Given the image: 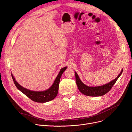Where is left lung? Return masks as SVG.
Returning a JSON list of instances; mask_svg holds the SVG:
<instances>
[{"instance_id": "obj_1", "label": "left lung", "mask_w": 132, "mask_h": 132, "mask_svg": "<svg viewBox=\"0 0 132 132\" xmlns=\"http://www.w3.org/2000/svg\"><path fill=\"white\" fill-rule=\"evenodd\" d=\"M123 70V69H122L121 73H119L118 76L115 79L112 80L111 82L106 84L102 86H95V87L88 86L84 84L80 79L76 71H75L76 82L77 87L79 90V91L84 95L88 96H93V97L101 96H103L106 94L111 90V89L115 84V83L116 82L118 78L122 75Z\"/></svg>"}]
</instances>
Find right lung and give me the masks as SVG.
<instances>
[{"label":"right lung","instance_id":"add662e5","mask_svg":"<svg viewBox=\"0 0 132 132\" xmlns=\"http://www.w3.org/2000/svg\"><path fill=\"white\" fill-rule=\"evenodd\" d=\"M67 68V67H65L61 69L53 85L48 89L44 91H33L23 87L16 80L13 74H11L15 86L20 92L35 102L46 103L54 100L56 97L58 92L60 79Z\"/></svg>","mask_w":132,"mask_h":132}]
</instances>
